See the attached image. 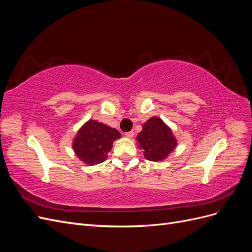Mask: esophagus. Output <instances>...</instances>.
I'll return each mask as SVG.
<instances>
[{
  "label": "esophagus",
  "instance_id": "obj_1",
  "mask_svg": "<svg viewBox=\"0 0 252 252\" xmlns=\"http://www.w3.org/2000/svg\"><path fill=\"white\" fill-rule=\"evenodd\" d=\"M133 135H134V132H133V131H128V132H125V136H126V138H129V139H130V138H132Z\"/></svg>",
  "mask_w": 252,
  "mask_h": 252
}]
</instances>
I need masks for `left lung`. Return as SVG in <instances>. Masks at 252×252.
I'll list each match as a JSON object with an SVG mask.
<instances>
[{"label":"left lung","instance_id":"left-lung-1","mask_svg":"<svg viewBox=\"0 0 252 252\" xmlns=\"http://www.w3.org/2000/svg\"><path fill=\"white\" fill-rule=\"evenodd\" d=\"M136 141L144 150L145 158L154 162L162 161L177 146V140L170 128L158 117L149 119L143 125Z\"/></svg>","mask_w":252,"mask_h":252}]
</instances>
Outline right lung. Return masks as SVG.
<instances>
[{
  "label": "right lung",
  "instance_id": "right-lung-1",
  "mask_svg": "<svg viewBox=\"0 0 252 252\" xmlns=\"http://www.w3.org/2000/svg\"><path fill=\"white\" fill-rule=\"evenodd\" d=\"M119 138L121 134L117 129L89 120L79 130L72 147L82 162L95 165L105 161L112 148V142Z\"/></svg>",
  "mask_w": 252,
  "mask_h": 252
}]
</instances>
